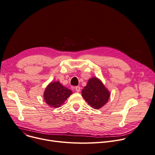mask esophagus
Masks as SVG:
<instances>
[{"label": "esophagus", "mask_w": 155, "mask_h": 155, "mask_svg": "<svg viewBox=\"0 0 155 155\" xmlns=\"http://www.w3.org/2000/svg\"><path fill=\"white\" fill-rule=\"evenodd\" d=\"M75 91H76L77 92H80V87H78V86L75 87Z\"/></svg>", "instance_id": "obj_1"}]
</instances>
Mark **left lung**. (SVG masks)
<instances>
[{
  "label": "left lung",
  "instance_id": "1",
  "mask_svg": "<svg viewBox=\"0 0 155 155\" xmlns=\"http://www.w3.org/2000/svg\"><path fill=\"white\" fill-rule=\"evenodd\" d=\"M82 96L94 109L103 106L108 101L110 93L102 82L97 78L90 79L87 85L82 90Z\"/></svg>",
  "mask_w": 155,
  "mask_h": 155
}]
</instances>
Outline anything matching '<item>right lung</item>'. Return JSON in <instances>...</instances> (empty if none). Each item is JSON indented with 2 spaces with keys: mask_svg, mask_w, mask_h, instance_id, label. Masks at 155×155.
Masks as SVG:
<instances>
[{
  "mask_svg": "<svg viewBox=\"0 0 155 155\" xmlns=\"http://www.w3.org/2000/svg\"><path fill=\"white\" fill-rule=\"evenodd\" d=\"M72 94V91L62 85L59 81H55L46 87L44 98L48 105L55 108L60 107Z\"/></svg>",
  "mask_w": 155,
  "mask_h": 155,
  "instance_id": "obj_1",
  "label": "right lung"
}]
</instances>
